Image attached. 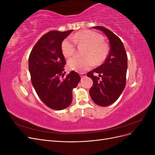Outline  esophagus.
I'll return each instance as SVG.
<instances>
[{"mask_svg":"<svg viewBox=\"0 0 155 155\" xmlns=\"http://www.w3.org/2000/svg\"><path fill=\"white\" fill-rule=\"evenodd\" d=\"M86 76H87L86 73H81V74H80V76H81V78L82 79L84 78H85Z\"/></svg>","mask_w":155,"mask_h":155,"instance_id":"1","label":"esophagus"}]
</instances>
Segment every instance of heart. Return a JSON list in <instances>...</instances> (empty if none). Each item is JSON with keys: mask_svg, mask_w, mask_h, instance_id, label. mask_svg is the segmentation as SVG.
Instances as JSON below:
<instances>
[{"mask_svg": "<svg viewBox=\"0 0 155 155\" xmlns=\"http://www.w3.org/2000/svg\"><path fill=\"white\" fill-rule=\"evenodd\" d=\"M72 39H64L61 44V49L63 55L67 58L74 55L76 52V45H82L87 46L85 51V58L78 56L70 59L68 66L70 69L83 72L92 68L96 63H100L105 61L109 53L108 45L104 42L101 35L91 30L79 31L72 37Z\"/></svg>", "mask_w": 155, "mask_h": 155, "instance_id": "b5f03b06", "label": "heart"}]
</instances>
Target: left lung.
Instances as JSON below:
<instances>
[{
    "mask_svg": "<svg viewBox=\"0 0 155 155\" xmlns=\"http://www.w3.org/2000/svg\"><path fill=\"white\" fill-rule=\"evenodd\" d=\"M93 28L104 33L109 41L110 51L104 63L88 72L87 76L93 81L89 93L97 105L107 107L114 103L122 93L126 84L127 55L122 42L109 29L103 26ZM97 73L99 77L93 76Z\"/></svg>",
    "mask_w": 155,
    "mask_h": 155,
    "instance_id": "obj_1",
    "label": "left lung"
}]
</instances>
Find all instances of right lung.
I'll return each mask as SVG.
<instances>
[{
  "mask_svg": "<svg viewBox=\"0 0 155 155\" xmlns=\"http://www.w3.org/2000/svg\"><path fill=\"white\" fill-rule=\"evenodd\" d=\"M72 31L48 32L37 42L29 56L32 85L41 101L51 109L67 108L72 101L73 88L81 80L73 70L63 78L66 61L61 44Z\"/></svg>",
  "mask_w": 155,
  "mask_h": 155,
  "instance_id": "right-lung-1",
  "label": "right lung"
}]
</instances>
